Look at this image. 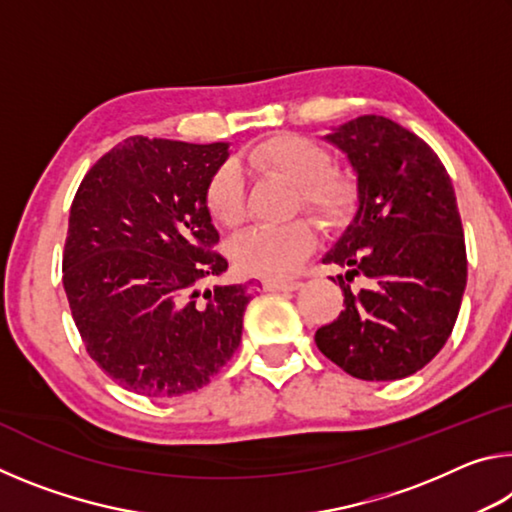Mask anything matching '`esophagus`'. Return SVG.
<instances>
[{
  "mask_svg": "<svg viewBox=\"0 0 512 512\" xmlns=\"http://www.w3.org/2000/svg\"><path fill=\"white\" fill-rule=\"evenodd\" d=\"M264 291H296L300 289V282H287V280H264Z\"/></svg>",
  "mask_w": 512,
  "mask_h": 512,
  "instance_id": "1",
  "label": "esophagus"
}]
</instances>
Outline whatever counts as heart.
Returning a JSON list of instances; mask_svg holds the SVG:
<instances>
[{"instance_id":"b5f03b06","label":"heart","mask_w":512,"mask_h":512,"mask_svg":"<svg viewBox=\"0 0 512 512\" xmlns=\"http://www.w3.org/2000/svg\"><path fill=\"white\" fill-rule=\"evenodd\" d=\"M248 169L284 178L296 185L293 214L307 212L325 230L341 228L357 207V183L334 169L325 146L302 135H273L244 153ZM205 210L214 223L235 228L246 216L244 183L235 164H221L205 185ZM316 246L307 219L287 225H255L230 241V257L241 273L284 280L298 273Z\"/></svg>"}]
</instances>
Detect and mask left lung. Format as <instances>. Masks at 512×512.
<instances>
[{"instance_id":"1","label":"left lung","mask_w":512,"mask_h":512,"mask_svg":"<svg viewBox=\"0 0 512 512\" xmlns=\"http://www.w3.org/2000/svg\"><path fill=\"white\" fill-rule=\"evenodd\" d=\"M359 173V212L323 262L368 276L316 332L318 350L366 381L409 377L443 350L461 309L467 255L447 169L404 126L363 115L327 135Z\"/></svg>"}]
</instances>
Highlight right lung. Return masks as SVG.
<instances>
[{
  "mask_svg": "<svg viewBox=\"0 0 512 512\" xmlns=\"http://www.w3.org/2000/svg\"><path fill=\"white\" fill-rule=\"evenodd\" d=\"M228 144L131 137L85 173L63 284L90 359L126 391H198L239 348L250 284L198 291L228 268L205 185Z\"/></svg>",
  "mask_w": 512,
  "mask_h": 512,
  "instance_id": "obj_1",
  "label": "right lung"
}]
</instances>
